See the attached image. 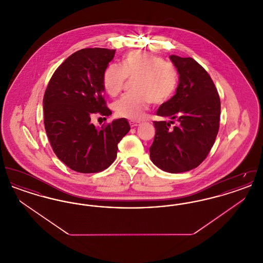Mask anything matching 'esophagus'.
I'll return each instance as SVG.
<instances>
[{"instance_id":"esophagus-1","label":"esophagus","mask_w":263,"mask_h":263,"mask_svg":"<svg viewBox=\"0 0 263 263\" xmlns=\"http://www.w3.org/2000/svg\"><path fill=\"white\" fill-rule=\"evenodd\" d=\"M140 125V122H134V121H130V126L133 128V127H137Z\"/></svg>"}]
</instances>
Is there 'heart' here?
<instances>
[{
	"instance_id": "b5f03b06",
	"label": "heart",
	"mask_w": 263,
	"mask_h": 263,
	"mask_svg": "<svg viewBox=\"0 0 263 263\" xmlns=\"http://www.w3.org/2000/svg\"><path fill=\"white\" fill-rule=\"evenodd\" d=\"M127 79H135L134 92L116 100L112 108L116 115L130 120L144 118L152 102L162 104L172 100L179 86V73L175 65L150 52H129L121 66L108 65L102 74V86L107 95L116 97Z\"/></svg>"
}]
</instances>
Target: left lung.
Returning a JSON list of instances; mask_svg holds the SVG:
<instances>
[{
	"instance_id": "1",
	"label": "left lung",
	"mask_w": 263,
	"mask_h": 263,
	"mask_svg": "<svg viewBox=\"0 0 263 263\" xmlns=\"http://www.w3.org/2000/svg\"><path fill=\"white\" fill-rule=\"evenodd\" d=\"M179 73L175 97L163 103L157 115L171 120L154 121L156 135L151 161L166 173L197 167L208 156L219 131L221 102L206 70L194 59L170 56ZM175 120L176 125L171 127Z\"/></svg>"
}]
</instances>
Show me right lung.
I'll return each mask as SVG.
<instances>
[{
  "mask_svg": "<svg viewBox=\"0 0 263 263\" xmlns=\"http://www.w3.org/2000/svg\"><path fill=\"white\" fill-rule=\"evenodd\" d=\"M114 49L86 48L69 56L57 68L43 98L44 126L58 159L82 174L104 171L114 162L117 145L130 130L125 118L97 128L95 113L109 116L103 98L102 74Z\"/></svg>",
  "mask_w": 263,
  "mask_h": 263,
  "instance_id": "add662e5",
  "label": "right lung"
}]
</instances>
